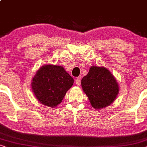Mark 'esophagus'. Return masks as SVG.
I'll return each instance as SVG.
<instances>
[{
  "label": "esophagus",
  "mask_w": 147,
  "mask_h": 147,
  "mask_svg": "<svg viewBox=\"0 0 147 147\" xmlns=\"http://www.w3.org/2000/svg\"><path fill=\"white\" fill-rule=\"evenodd\" d=\"M75 82H76V84L77 86H80V77L79 78H77L75 80Z\"/></svg>",
  "instance_id": "34e87169"
}]
</instances>
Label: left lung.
<instances>
[{"label":"left lung","instance_id":"8db88e82","mask_svg":"<svg viewBox=\"0 0 147 147\" xmlns=\"http://www.w3.org/2000/svg\"><path fill=\"white\" fill-rule=\"evenodd\" d=\"M82 90L94 109L110 105L119 93V84L114 76L104 67H90L81 80Z\"/></svg>","mask_w":147,"mask_h":147}]
</instances>
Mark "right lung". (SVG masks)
Instances as JSON below:
<instances>
[{
    "instance_id": "obj_1",
    "label": "right lung",
    "mask_w": 147,
    "mask_h": 147,
    "mask_svg": "<svg viewBox=\"0 0 147 147\" xmlns=\"http://www.w3.org/2000/svg\"><path fill=\"white\" fill-rule=\"evenodd\" d=\"M74 79L61 66L45 65L32 79V88L37 99L49 107H57L73 84Z\"/></svg>"
}]
</instances>
